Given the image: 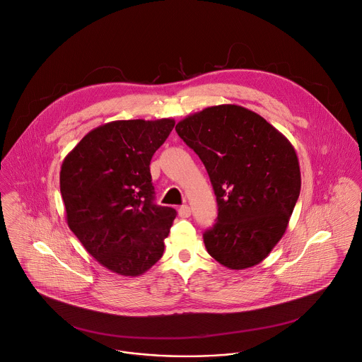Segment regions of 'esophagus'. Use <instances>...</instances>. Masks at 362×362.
Returning <instances> with one entry per match:
<instances>
[{"label":"esophagus","instance_id":"obj_1","mask_svg":"<svg viewBox=\"0 0 362 362\" xmlns=\"http://www.w3.org/2000/svg\"><path fill=\"white\" fill-rule=\"evenodd\" d=\"M190 214H192V210H190V207H189L187 204L179 207V216H180V217L187 218V217H190Z\"/></svg>","mask_w":362,"mask_h":362}]
</instances>
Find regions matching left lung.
Instances as JSON below:
<instances>
[{
  "instance_id": "obj_1",
  "label": "left lung",
  "mask_w": 362,
  "mask_h": 362,
  "mask_svg": "<svg viewBox=\"0 0 362 362\" xmlns=\"http://www.w3.org/2000/svg\"><path fill=\"white\" fill-rule=\"evenodd\" d=\"M202 159L217 197L207 252L228 269L262 262L284 237L300 194L293 145L259 114L235 104L207 107L176 125Z\"/></svg>"
}]
</instances>
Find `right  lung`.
<instances>
[{
    "label": "right lung",
    "mask_w": 362,
    "mask_h": 362,
    "mask_svg": "<svg viewBox=\"0 0 362 362\" xmlns=\"http://www.w3.org/2000/svg\"><path fill=\"white\" fill-rule=\"evenodd\" d=\"M173 127V118L111 121L91 129L63 159L67 226L114 274L139 276L163 255L176 210L153 204L149 165Z\"/></svg>",
    "instance_id": "obj_1"
}]
</instances>
